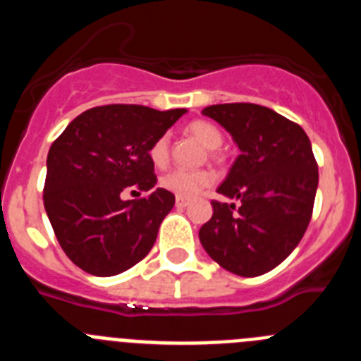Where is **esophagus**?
<instances>
[{
	"label": "esophagus",
	"instance_id": "1",
	"mask_svg": "<svg viewBox=\"0 0 361 361\" xmlns=\"http://www.w3.org/2000/svg\"><path fill=\"white\" fill-rule=\"evenodd\" d=\"M175 204H177V208H186L188 204H190V200H188V199H180V197H177Z\"/></svg>",
	"mask_w": 361,
	"mask_h": 361
}]
</instances>
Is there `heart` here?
<instances>
[{"label": "heart", "instance_id": "b5f03b06", "mask_svg": "<svg viewBox=\"0 0 361 361\" xmlns=\"http://www.w3.org/2000/svg\"><path fill=\"white\" fill-rule=\"evenodd\" d=\"M186 132L188 135L197 139L200 145H204L208 149H216L224 141L220 130L216 128L215 124L208 123V121H193L186 126ZM149 161L157 168H164L168 164V161H170L168 137L161 135L149 146ZM213 183H215V173L209 170H171L161 178V186L164 190L171 191L173 195L180 197V199L195 197L197 193H200L204 188L212 186Z\"/></svg>", "mask_w": 361, "mask_h": 361}]
</instances>
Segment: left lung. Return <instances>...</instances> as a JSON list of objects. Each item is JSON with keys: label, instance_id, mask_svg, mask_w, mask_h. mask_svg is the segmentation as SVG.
Here are the masks:
<instances>
[{"label": "left lung", "instance_id": "1", "mask_svg": "<svg viewBox=\"0 0 361 361\" xmlns=\"http://www.w3.org/2000/svg\"><path fill=\"white\" fill-rule=\"evenodd\" d=\"M202 114L222 124L240 149L216 191L242 204L212 200L200 244L220 267L260 276L291 255L312 216L318 164L311 141L300 124L260 104H213Z\"/></svg>", "mask_w": 361, "mask_h": 361}]
</instances>
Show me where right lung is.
<instances>
[{
    "instance_id": "1",
    "label": "right lung",
    "mask_w": 361,
    "mask_h": 361,
    "mask_svg": "<svg viewBox=\"0 0 361 361\" xmlns=\"http://www.w3.org/2000/svg\"><path fill=\"white\" fill-rule=\"evenodd\" d=\"M141 104H104L82 111L52 142L43 202L57 242L82 271L114 276L149 253L171 212V191L157 184L149 146L184 114ZM149 190L123 201V189ZM141 195V193H139Z\"/></svg>"
}]
</instances>
